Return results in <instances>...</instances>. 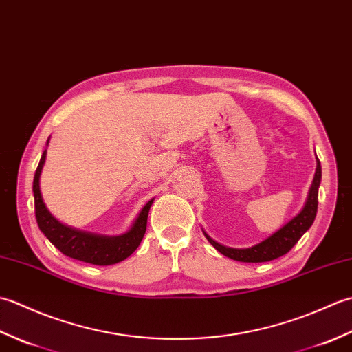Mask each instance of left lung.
Listing matches in <instances>:
<instances>
[{
  "label": "left lung",
  "mask_w": 352,
  "mask_h": 352,
  "mask_svg": "<svg viewBox=\"0 0 352 352\" xmlns=\"http://www.w3.org/2000/svg\"><path fill=\"white\" fill-rule=\"evenodd\" d=\"M320 178H322V169H320V162L316 157V172L313 177V182L310 186L307 199L295 218H292L286 226H283L278 231L274 234L266 237L265 241L260 243L250 246V248H230V246H223L208 236L203 230L207 241L210 242L216 250L226 257H230L237 261H243V263H261V261H269L274 258H278L284 254L289 252L294 248L295 243L300 241L301 236L307 231L311 223L315 222L316 212H318V190L320 184Z\"/></svg>",
  "instance_id": "obj_1"
}]
</instances>
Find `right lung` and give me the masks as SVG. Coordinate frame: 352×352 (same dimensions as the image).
I'll return each instance as SVG.
<instances>
[{"label": "right lung", "instance_id": "right-lung-1", "mask_svg": "<svg viewBox=\"0 0 352 352\" xmlns=\"http://www.w3.org/2000/svg\"><path fill=\"white\" fill-rule=\"evenodd\" d=\"M50 139L47 140L48 145ZM47 159V149H45L39 166L36 169L34 180H33V193H34V212L36 221L39 230L45 234V237L56 246V248L63 252L65 256L71 258L86 261L91 265L107 266L115 265L119 261L130 257L131 254L138 250L142 239L146 231V221L149 208L153 206V201L148 203L142 208L138 214L136 221L129 231L119 236H104L89 233V231H81L69 226H65L57 218L51 214L48 207L45 206L42 192H41V174L42 168Z\"/></svg>", "mask_w": 352, "mask_h": 352}]
</instances>
